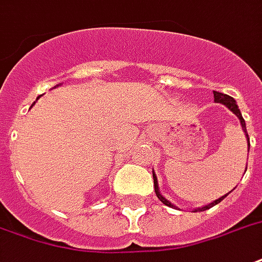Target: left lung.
<instances>
[{"label": "left lung", "instance_id": "8db88e82", "mask_svg": "<svg viewBox=\"0 0 262 262\" xmlns=\"http://www.w3.org/2000/svg\"><path fill=\"white\" fill-rule=\"evenodd\" d=\"M214 101L224 104V105L226 106L228 110H230V111L233 112L234 115L239 118L240 125H242V129H243V132H245L246 139H247V144H249V150H250V139H249V135H247V129H246V122H245V119H243V116H242V112H240L239 106H237V104H236V101H234V98H232V97L228 96V94H222V93L214 92ZM246 169H247V166H246ZM152 178H154V190H156V194H157V197L160 199V201H162V203H164L165 205H168V207L176 208L175 204H172L169 200H166L165 197L161 194L160 187H158V179H157V176H156V173H154V172H152ZM230 191H232V190H230ZM230 191H229V193H230ZM229 193H228V194H229ZM228 194L222 195V197L216 199V200L212 201V203H210V204L204 205V207H200V208H194V210H193V212H200V211L210 210L211 207H214V205H216L218 203H221V201L224 200L225 197H226Z\"/></svg>", "mask_w": 262, "mask_h": 262}]
</instances>
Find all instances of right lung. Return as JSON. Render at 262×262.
I'll return each mask as SVG.
<instances>
[{"label": "right lung", "mask_w": 262, "mask_h": 262, "mask_svg": "<svg viewBox=\"0 0 262 262\" xmlns=\"http://www.w3.org/2000/svg\"><path fill=\"white\" fill-rule=\"evenodd\" d=\"M38 98H40V96H38V97H37V100H38ZM37 100H36V101H37ZM36 101L33 102V104H32V106H33V105H34V104H36Z\"/></svg>", "instance_id": "add662e5"}]
</instances>
